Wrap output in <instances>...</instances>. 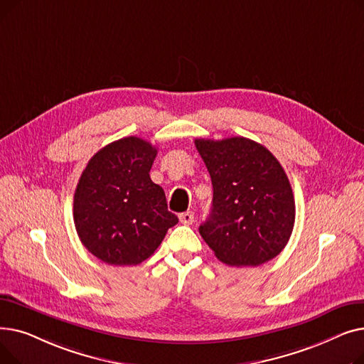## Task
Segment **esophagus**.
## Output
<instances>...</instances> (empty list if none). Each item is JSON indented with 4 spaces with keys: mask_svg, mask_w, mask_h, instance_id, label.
Instances as JSON below:
<instances>
[{
    "mask_svg": "<svg viewBox=\"0 0 364 364\" xmlns=\"http://www.w3.org/2000/svg\"><path fill=\"white\" fill-rule=\"evenodd\" d=\"M178 218H180V221H181L183 224H193V221H195V214H193L192 211H187V213L180 214Z\"/></svg>",
    "mask_w": 364,
    "mask_h": 364,
    "instance_id": "obj_1",
    "label": "esophagus"
}]
</instances>
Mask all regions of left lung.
Masks as SVG:
<instances>
[{
    "mask_svg": "<svg viewBox=\"0 0 364 364\" xmlns=\"http://www.w3.org/2000/svg\"><path fill=\"white\" fill-rule=\"evenodd\" d=\"M214 196L199 233L215 257L233 267H257L277 257L295 223L292 187L279 161L245 139L195 140Z\"/></svg>",
    "mask_w": 364,
    "mask_h": 364,
    "instance_id": "1",
    "label": "left lung"
}]
</instances>
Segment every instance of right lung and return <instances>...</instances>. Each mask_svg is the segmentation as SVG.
I'll return each mask as SVG.
<instances>
[{"label": "right lung", "mask_w": 364, "mask_h": 364, "mask_svg": "<svg viewBox=\"0 0 364 364\" xmlns=\"http://www.w3.org/2000/svg\"><path fill=\"white\" fill-rule=\"evenodd\" d=\"M156 153L149 141L125 137L100 149L82 171L73 196L75 228L103 262H143L178 223L164 188L150 180Z\"/></svg>", "instance_id": "add662e5"}]
</instances>
